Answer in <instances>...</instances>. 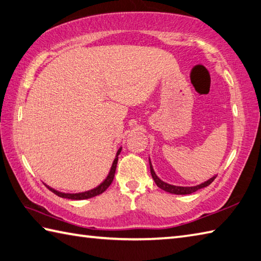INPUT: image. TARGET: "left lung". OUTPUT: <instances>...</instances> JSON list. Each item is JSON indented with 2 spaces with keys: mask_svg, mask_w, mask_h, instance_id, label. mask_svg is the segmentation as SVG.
I'll use <instances>...</instances> for the list:
<instances>
[{
  "mask_svg": "<svg viewBox=\"0 0 261 261\" xmlns=\"http://www.w3.org/2000/svg\"><path fill=\"white\" fill-rule=\"evenodd\" d=\"M149 168H150V173H151V177H153L155 184L158 185V187H160L161 189H163V191L168 192V193H171V194H177V195H187V194H192L194 192L198 191V189H201L203 187H206L209 186V185L215 180L216 177H213L211 179L207 180V181L203 182L201 185H197V186H194V187H180V186H173V185H169L167 182H164L161 180L158 176H156L155 172H154V169L151 167V163L149 161Z\"/></svg>",
  "mask_w": 261,
  "mask_h": 261,
  "instance_id": "8db88e82",
  "label": "left lung"
}]
</instances>
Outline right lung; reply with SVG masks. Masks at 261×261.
Instances as JSON below:
<instances>
[{"label": "right lung", "instance_id": "right-lung-1", "mask_svg": "<svg viewBox=\"0 0 261 261\" xmlns=\"http://www.w3.org/2000/svg\"><path fill=\"white\" fill-rule=\"evenodd\" d=\"M121 149L120 148L117 150V154H116V158L114 160V162H113V165L111 168V171L110 173H108L107 178L103 180V181L99 185L98 187L91 189V191H88V192H83V193H75V194H69V193H61V192H58L56 191V189L49 187L48 185H45L46 187H48L50 191L52 193H55L56 195H58L59 197H64V198H69V200H85V198H91V197H94L97 195H100L101 193H103L106 191V189L110 187V185L112 184L113 179H114V176H115V170H116V165H117V161H118V154L121 153Z\"/></svg>", "mask_w": 261, "mask_h": 261}]
</instances>
